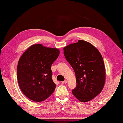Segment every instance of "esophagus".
Returning a JSON list of instances; mask_svg holds the SVG:
<instances>
[{"label": "esophagus", "mask_w": 123, "mask_h": 123, "mask_svg": "<svg viewBox=\"0 0 123 123\" xmlns=\"http://www.w3.org/2000/svg\"><path fill=\"white\" fill-rule=\"evenodd\" d=\"M67 83V80H65V81L62 82V84H66V83Z\"/></svg>", "instance_id": "obj_1"}]
</instances>
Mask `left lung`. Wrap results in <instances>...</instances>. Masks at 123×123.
Wrapping results in <instances>:
<instances>
[{"mask_svg":"<svg viewBox=\"0 0 123 123\" xmlns=\"http://www.w3.org/2000/svg\"><path fill=\"white\" fill-rule=\"evenodd\" d=\"M64 54L75 73L76 86L73 94L83 102L93 99L101 92L106 80L101 54L92 44L80 40L64 47Z\"/></svg>","mask_w":123,"mask_h":123,"instance_id":"left-lung-1","label":"left lung"}]
</instances>
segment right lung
I'll list each match as a JSON object with an SVG mask.
<instances>
[{
	"label": "right lung",
	"instance_id": "1",
	"mask_svg": "<svg viewBox=\"0 0 123 123\" xmlns=\"http://www.w3.org/2000/svg\"><path fill=\"white\" fill-rule=\"evenodd\" d=\"M59 55V49L32 45L17 65V81L23 94L34 101H43L51 96L56 85L52 81L51 65Z\"/></svg>",
	"mask_w": 123,
	"mask_h": 123
}]
</instances>
